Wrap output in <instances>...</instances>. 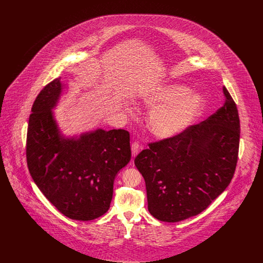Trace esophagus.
<instances>
[{
  "instance_id": "34e87169",
  "label": "esophagus",
  "mask_w": 263,
  "mask_h": 263,
  "mask_svg": "<svg viewBox=\"0 0 263 263\" xmlns=\"http://www.w3.org/2000/svg\"><path fill=\"white\" fill-rule=\"evenodd\" d=\"M142 150V146H140L137 142L133 143L131 146V151H132V157L135 158L138 154L140 153V151Z\"/></svg>"
}]
</instances>
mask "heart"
<instances>
[{
    "label": "heart",
    "instance_id": "1",
    "mask_svg": "<svg viewBox=\"0 0 263 263\" xmlns=\"http://www.w3.org/2000/svg\"><path fill=\"white\" fill-rule=\"evenodd\" d=\"M141 102L151 111L147 122L151 134L161 140L185 133L207 108V99L202 92L177 83L151 89L142 96Z\"/></svg>",
    "mask_w": 263,
    "mask_h": 263
}]
</instances>
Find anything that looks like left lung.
<instances>
[{
    "label": "left lung",
    "mask_w": 263,
    "mask_h": 263,
    "mask_svg": "<svg viewBox=\"0 0 263 263\" xmlns=\"http://www.w3.org/2000/svg\"><path fill=\"white\" fill-rule=\"evenodd\" d=\"M225 103L178 137L149 145L134 163L146 183L148 209L176 223L205 210L230 184L238 161L239 118L224 87Z\"/></svg>",
    "instance_id": "8db88e82"
}]
</instances>
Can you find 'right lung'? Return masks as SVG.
I'll return each instance as SVG.
<instances>
[{"mask_svg": "<svg viewBox=\"0 0 263 263\" xmlns=\"http://www.w3.org/2000/svg\"><path fill=\"white\" fill-rule=\"evenodd\" d=\"M64 88L61 78L55 79L32 105L27 165L39 190L63 215L90 221L109 209L115 176L131 159L130 136L123 129L101 128L64 135L53 112Z\"/></svg>", "mask_w": 263, "mask_h": 263, "instance_id": "right-lung-1", "label": "right lung"}]
</instances>
